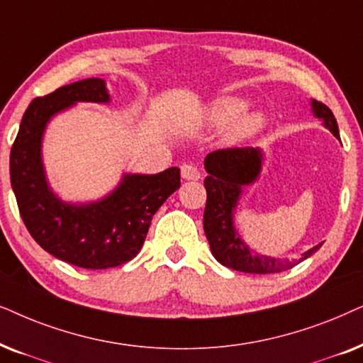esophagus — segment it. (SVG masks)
<instances>
[{
	"label": "esophagus",
	"instance_id": "34e87169",
	"mask_svg": "<svg viewBox=\"0 0 363 363\" xmlns=\"http://www.w3.org/2000/svg\"><path fill=\"white\" fill-rule=\"evenodd\" d=\"M181 174H182V177L187 179V181H197V179H201L199 167H197L196 164H191V162L182 164Z\"/></svg>",
	"mask_w": 363,
	"mask_h": 363
}]
</instances>
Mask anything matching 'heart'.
<instances>
[{
  "mask_svg": "<svg viewBox=\"0 0 363 363\" xmlns=\"http://www.w3.org/2000/svg\"><path fill=\"white\" fill-rule=\"evenodd\" d=\"M245 109V101L239 99V98H224L219 99L214 104V108L211 109V121H214L217 124H225L230 123L232 119H235L238 115L240 118L234 121L232 124L230 131H229V138L232 141H240V139H245L249 136H252L262 129V125L265 123L264 116L260 113H247L242 114L240 113Z\"/></svg>",
  "mask_w": 363,
  "mask_h": 363,
  "instance_id": "1",
  "label": "heart"
}]
</instances>
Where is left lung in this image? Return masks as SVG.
Returning <instances> with one entry per match:
<instances>
[{
	"instance_id": "1",
	"label": "left lung",
	"mask_w": 363,
	"mask_h": 363,
	"mask_svg": "<svg viewBox=\"0 0 363 363\" xmlns=\"http://www.w3.org/2000/svg\"><path fill=\"white\" fill-rule=\"evenodd\" d=\"M312 108L333 136L339 138V125L332 111L315 99L312 101ZM260 162L262 154L254 147H227L207 154L204 166L209 176L204 179L207 191L204 232L212 255L225 267L247 274H279L292 269L297 262L255 255L239 239L232 222V211L240 194V186L255 181L260 171ZM320 245H315L303 254V259L317 252Z\"/></svg>"
}]
</instances>
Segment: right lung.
I'll use <instances>...</instances> for the list:
<instances>
[{"label": "right lung", "instance_id": "1", "mask_svg": "<svg viewBox=\"0 0 363 363\" xmlns=\"http://www.w3.org/2000/svg\"><path fill=\"white\" fill-rule=\"evenodd\" d=\"M77 101L108 103L104 81H77L31 101L9 154L11 186L24 225L46 252L83 269L118 267L141 250L152 216L181 186V172L128 174L113 194L89 206L57 201L43 172L41 136L52 114Z\"/></svg>", "mask_w": 363, "mask_h": 363}]
</instances>
